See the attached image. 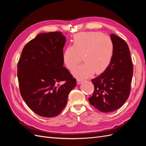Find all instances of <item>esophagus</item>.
<instances>
[{"mask_svg":"<svg viewBox=\"0 0 146 146\" xmlns=\"http://www.w3.org/2000/svg\"><path fill=\"white\" fill-rule=\"evenodd\" d=\"M83 82V80H80V79H77V83L78 84V85H80V84L82 83Z\"/></svg>","mask_w":146,"mask_h":146,"instance_id":"1","label":"esophagus"}]
</instances>
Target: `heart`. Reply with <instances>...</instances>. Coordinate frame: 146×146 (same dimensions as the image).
Masks as SVG:
<instances>
[{"instance_id": "obj_1", "label": "heart", "mask_w": 146, "mask_h": 146, "mask_svg": "<svg viewBox=\"0 0 146 146\" xmlns=\"http://www.w3.org/2000/svg\"><path fill=\"white\" fill-rule=\"evenodd\" d=\"M114 55L112 39L98 32H82L74 37L72 46L66 48L63 53L64 63L69 69L80 63L84 64L72 70L73 76L78 79L92 76L95 72H104L111 63Z\"/></svg>"}]
</instances>
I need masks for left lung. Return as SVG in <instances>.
Wrapping results in <instances>:
<instances>
[{"instance_id":"left-lung-1","label":"left lung","mask_w":146,"mask_h":146,"mask_svg":"<svg viewBox=\"0 0 146 146\" xmlns=\"http://www.w3.org/2000/svg\"><path fill=\"white\" fill-rule=\"evenodd\" d=\"M110 37L114 44L112 61L104 72L91 80L94 90L88 99L93 107L104 113L115 111L129 98L133 72L127 44L114 34Z\"/></svg>"}]
</instances>
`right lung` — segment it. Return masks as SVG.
<instances>
[{
  "label": "right lung",
  "mask_w": 146,
  "mask_h": 146,
  "mask_svg": "<svg viewBox=\"0 0 146 146\" xmlns=\"http://www.w3.org/2000/svg\"><path fill=\"white\" fill-rule=\"evenodd\" d=\"M65 42L60 32L39 34L26 44L17 63L21 95L40 116L58 115L76 86V79L63 66ZM61 81L64 83L60 86Z\"/></svg>",
  "instance_id": "obj_1"
}]
</instances>
